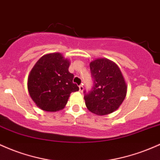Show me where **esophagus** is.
Masks as SVG:
<instances>
[{
  "label": "esophagus",
  "instance_id": "obj_1",
  "mask_svg": "<svg viewBox=\"0 0 160 160\" xmlns=\"http://www.w3.org/2000/svg\"><path fill=\"white\" fill-rule=\"evenodd\" d=\"M83 90H84L83 85H79V91H80V92H82V91H83Z\"/></svg>",
  "mask_w": 160,
  "mask_h": 160
}]
</instances>
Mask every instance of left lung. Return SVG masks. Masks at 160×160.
I'll return each instance as SVG.
<instances>
[{
	"mask_svg": "<svg viewBox=\"0 0 160 160\" xmlns=\"http://www.w3.org/2000/svg\"><path fill=\"white\" fill-rule=\"evenodd\" d=\"M94 85L88 93L84 91L88 109L98 116L112 113L125 100L127 85L119 66L106 58L90 63Z\"/></svg>",
	"mask_w": 160,
	"mask_h": 160,
	"instance_id": "left-lung-1",
	"label": "left lung"
}]
</instances>
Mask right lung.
Here are the masks:
<instances>
[{
    "label": "right lung",
    "instance_id": "obj_1",
    "mask_svg": "<svg viewBox=\"0 0 160 160\" xmlns=\"http://www.w3.org/2000/svg\"><path fill=\"white\" fill-rule=\"evenodd\" d=\"M69 61L60 53L41 57L32 68L28 78L30 97L37 107L48 112L65 107L72 92L79 90L69 72Z\"/></svg>",
    "mask_w": 160,
    "mask_h": 160
}]
</instances>
